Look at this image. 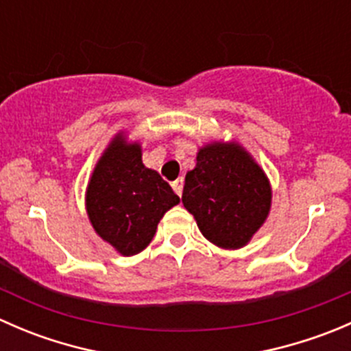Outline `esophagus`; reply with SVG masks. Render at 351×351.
<instances>
[{
  "mask_svg": "<svg viewBox=\"0 0 351 351\" xmlns=\"http://www.w3.org/2000/svg\"><path fill=\"white\" fill-rule=\"evenodd\" d=\"M171 186H173V190H175L176 195H182V192H183V178L175 180V182L171 183Z\"/></svg>",
  "mask_w": 351,
  "mask_h": 351,
  "instance_id": "1",
  "label": "esophagus"
}]
</instances>
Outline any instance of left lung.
I'll return each mask as SVG.
<instances>
[{
    "label": "left lung",
    "mask_w": 351,
    "mask_h": 351,
    "mask_svg": "<svg viewBox=\"0 0 351 351\" xmlns=\"http://www.w3.org/2000/svg\"><path fill=\"white\" fill-rule=\"evenodd\" d=\"M182 202L210 243L238 250L263 226L271 189L263 169L239 144L212 143L186 173Z\"/></svg>",
    "instance_id": "left-lung-1"
}]
</instances>
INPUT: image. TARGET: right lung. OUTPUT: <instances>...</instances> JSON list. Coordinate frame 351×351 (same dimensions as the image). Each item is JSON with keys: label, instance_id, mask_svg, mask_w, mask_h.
<instances>
[{"label": "right lung", "instance_id": "right-lung-1", "mask_svg": "<svg viewBox=\"0 0 351 351\" xmlns=\"http://www.w3.org/2000/svg\"><path fill=\"white\" fill-rule=\"evenodd\" d=\"M178 202L159 173L144 166L139 144H129L122 134L110 143L86 189L91 226L123 256L143 251L165 212Z\"/></svg>", "mask_w": 351, "mask_h": 351}]
</instances>
